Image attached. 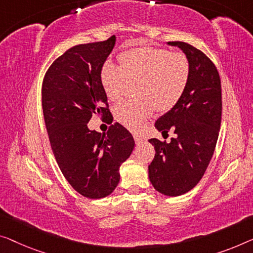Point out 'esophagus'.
<instances>
[{
    "instance_id": "34e87169",
    "label": "esophagus",
    "mask_w": 253,
    "mask_h": 253,
    "mask_svg": "<svg viewBox=\"0 0 253 253\" xmlns=\"http://www.w3.org/2000/svg\"><path fill=\"white\" fill-rule=\"evenodd\" d=\"M134 139L136 143H142L143 141H144V137L139 134H134Z\"/></svg>"
}]
</instances>
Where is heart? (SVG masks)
Returning a JSON list of instances; mask_svg holds the SVG:
<instances>
[{
  "label": "heart",
  "mask_w": 253,
  "mask_h": 253,
  "mask_svg": "<svg viewBox=\"0 0 253 253\" xmlns=\"http://www.w3.org/2000/svg\"><path fill=\"white\" fill-rule=\"evenodd\" d=\"M120 68L107 61L101 68L100 81L109 100L122 99L128 83L135 84V100H126L114 109L115 118L131 130H138L154 108L165 112L175 107L190 78L185 55L160 47H136L119 55Z\"/></svg>",
  "instance_id": "heart-1"
}]
</instances>
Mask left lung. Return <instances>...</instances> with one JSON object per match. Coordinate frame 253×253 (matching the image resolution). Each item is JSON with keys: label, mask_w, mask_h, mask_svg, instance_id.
<instances>
[{"label": "left lung", "mask_w": 253, "mask_h": 253, "mask_svg": "<svg viewBox=\"0 0 253 253\" xmlns=\"http://www.w3.org/2000/svg\"><path fill=\"white\" fill-rule=\"evenodd\" d=\"M186 55L190 78L175 107L154 126L161 133L174 130L170 142L151 138L156 156L149 166V178L161 194L178 197L192 190L205 175L219 134L221 85L217 68L203 52L184 42H168Z\"/></svg>", "instance_id": "8db88e82"}]
</instances>
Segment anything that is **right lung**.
I'll use <instances>...</instances> for the list:
<instances>
[{
	"mask_svg": "<svg viewBox=\"0 0 253 253\" xmlns=\"http://www.w3.org/2000/svg\"><path fill=\"white\" fill-rule=\"evenodd\" d=\"M115 44L111 36L69 48L48 68L42 86L45 126L56 163L74 190L88 199L115 191L120 166L135 146L131 134L118 123L107 133L87 127L94 115L114 120L100 73Z\"/></svg>",
	"mask_w": 253,
	"mask_h": 253,
	"instance_id": "obj_1",
	"label": "right lung"
}]
</instances>
